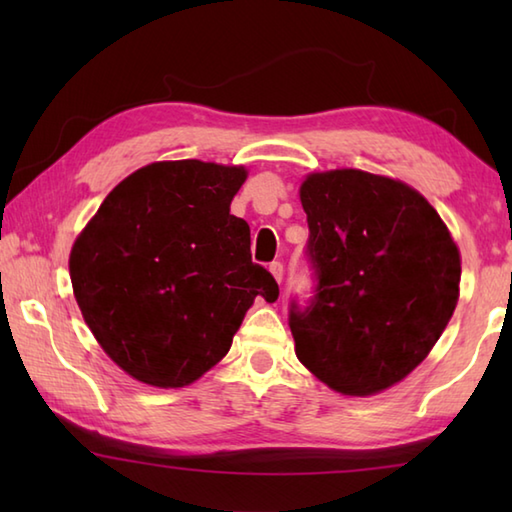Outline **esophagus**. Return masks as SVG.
<instances>
[{"mask_svg":"<svg viewBox=\"0 0 512 512\" xmlns=\"http://www.w3.org/2000/svg\"><path fill=\"white\" fill-rule=\"evenodd\" d=\"M268 270H270V273H273V277L281 284V279H284V264H281V262H270Z\"/></svg>","mask_w":512,"mask_h":512,"instance_id":"34e87169","label":"esophagus"}]
</instances>
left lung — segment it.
Wrapping results in <instances>:
<instances>
[{"instance_id": "1", "label": "left lung", "mask_w": 512, "mask_h": 512, "mask_svg": "<svg viewBox=\"0 0 512 512\" xmlns=\"http://www.w3.org/2000/svg\"><path fill=\"white\" fill-rule=\"evenodd\" d=\"M312 297L292 299L299 361L347 396H369L416 369L460 295V253L436 209L398 180L358 169L312 173Z\"/></svg>"}]
</instances>
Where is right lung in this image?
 Listing matches in <instances>:
<instances>
[{"instance_id": "right-lung-1", "label": "right lung", "mask_w": 512, "mask_h": 512, "mask_svg": "<svg viewBox=\"0 0 512 512\" xmlns=\"http://www.w3.org/2000/svg\"><path fill=\"white\" fill-rule=\"evenodd\" d=\"M242 167L154 162L103 200L70 255L74 297L96 341L140 383L182 387L222 361L255 297L279 286L250 259L231 215Z\"/></svg>"}]
</instances>
